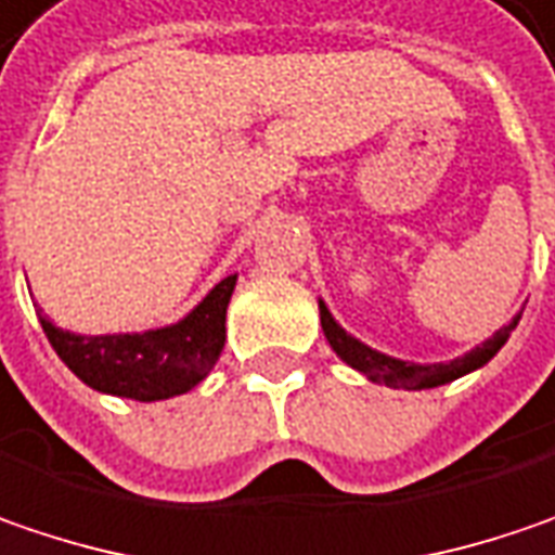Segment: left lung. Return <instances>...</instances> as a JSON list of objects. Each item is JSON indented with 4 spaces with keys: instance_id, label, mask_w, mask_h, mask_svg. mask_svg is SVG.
I'll return each mask as SVG.
<instances>
[{
    "instance_id": "obj_1",
    "label": "left lung",
    "mask_w": 555,
    "mask_h": 555,
    "mask_svg": "<svg viewBox=\"0 0 555 555\" xmlns=\"http://www.w3.org/2000/svg\"><path fill=\"white\" fill-rule=\"evenodd\" d=\"M319 312L321 327H324V337H327L331 349H334L347 365H352L356 372L365 374L369 380H374V384H387V387H397V390H428V387L450 384V380H456L462 374L481 369V365L490 362V359L500 352V347L509 340V334H513L515 324L521 319V315H515L506 327H500L490 340H485L481 347H475L472 352H465L462 359L437 362V365H415V362H402V359H393V356H384V352H377V349L359 344L356 337H349L347 331L331 319V312H327L324 302H319Z\"/></svg>"
}]
</instances>
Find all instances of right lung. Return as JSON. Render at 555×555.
<instances>
[{
  "label": "right lung",
  "mask_w": 555,
  "mask_h": 555,
  "mask_svg": "<svg viewBox=\"0 0 555 555\" xmlns=\"http://www.w3.org/2000/svg\"><path fill=\"white\" fill-rule=\"evenodd\" d=\"M234 284L236 274L224 278L186 319L143 334L80 337L49 319L40 324L59 359L87 387L140 402L168 400L193 390L218 362Z\"/></svg>",
  "instance_id": "1"
}]
</instances>
